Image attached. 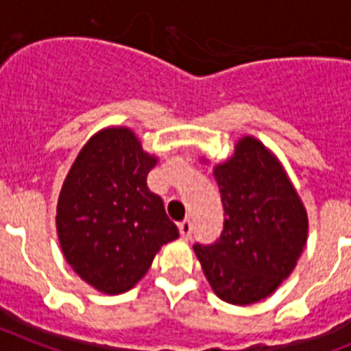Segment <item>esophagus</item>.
<instances>
[{"instance_id":"obj_1","label":"esophagus","mask_w":351,"mask_h":351,"mask_svg":"<svg viewBox=\"0 0 351 351\" xmlns=\"http://www.w3.org/2000/svg\"><path fill=\"white\" fill-rule=\"evenodd\" d=\"M178 231H180V237H182V239L189 240V239H191V234H193V224H191L189 221L180 222Z\"/></svg>"}]
</instances>
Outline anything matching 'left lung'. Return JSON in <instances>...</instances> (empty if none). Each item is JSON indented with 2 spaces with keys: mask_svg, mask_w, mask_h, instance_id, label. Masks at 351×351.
Returning a JSON list of instances; mask_svg holds the SVG:
<instances>
[{
  "mask_svg": "<svg viewBox=\"0 0 351 351\" xmlns=\"http://www.w3.org/2000/svg\"><path fill=\"white\" fill-rule=\"evenodd\" d=\"M206 162V158H201ZM224 230L213 245H194L213 293L233 306L260 302L297 267L309 219L281 160L254 136H242L213 166Z\"/></svg>",
  "mask_w": 351,
  "mask_h": 351,
  "instance_id": "left-lung-1",
  "label": "left lung"
}]
</instances>
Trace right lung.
Masks as SVG:
<instances>
[{
	"instance_id": "obj_1",
	"label": "right lung",
	"mask_w": 351,
	"mask_h": 351,
	"mask_svg": "<svg viewBox=\"0 0 351 351\" xmlns=\"http://www.w3.org/2000/svg\"><path fill=\"white\" fill-rule=\"evenodd\" d=\"M158 162L129 127H106L81 148L63 182L56 231L66 263L106 295L132 289L164 243L178 239L146 176Z\"/></svg>"
}]
</instances>
